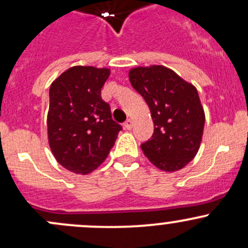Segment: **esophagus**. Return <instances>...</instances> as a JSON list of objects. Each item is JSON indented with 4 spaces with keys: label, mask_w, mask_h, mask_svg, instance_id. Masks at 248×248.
Instances as JSON below:
<instances>
[{
    "label": "esophagus",
    "mask_w": 248,
    "mask_h": 248,
    "mask_svg": "<svg viewBox=\"0 0 248 248\" xmlns=\"http://www.w3.org/2000/svg\"><path fill=\"white\" fill-rule=\"evenodd\" d=\"M124 128L127 129V130H129V129L133 128V121H132V120L128 119L126 122H124Z\"/></svg>",
    "instance_id": "esophagus-1"
}]
</instances>
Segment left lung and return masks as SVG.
<instances>
[{"label":"left lung","instance_id":"8db88e82","mask_svg":"<svg viewBox=\"0 0 248 248\" xmlns=\"http://www.w3.org/2000/svg\"><path fill=\"white\" fill-rule=\"evenodd\" d=\"M128 75L154 122L152 138L141 143L143 154L166 172L181 170L199 151L205 126L197 88L164 66L133 68Z\"/></svg>","mask_w":248,"mask_h":248}]
</instances>
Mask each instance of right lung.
I'll list each match as a JSON object with an SVG mask.
<instances>
[{
	"mask_svg": "<svg viewBox=\"0 0 248 248\" xmlns=\"http://www.w3.org/2000/svg\"><path fill=\"white\" fill-rule=\"evenodd\" d=\"M108 76L107 68L75 66L49 89V146L59 164L76 174L96 170L122 130L101 99Z\"/></svg>",
	"mask_w": 248,
	"mask_h": 248,
	"instance_id": "add662e5",
	"label": "right lung"
}]
</instances>
